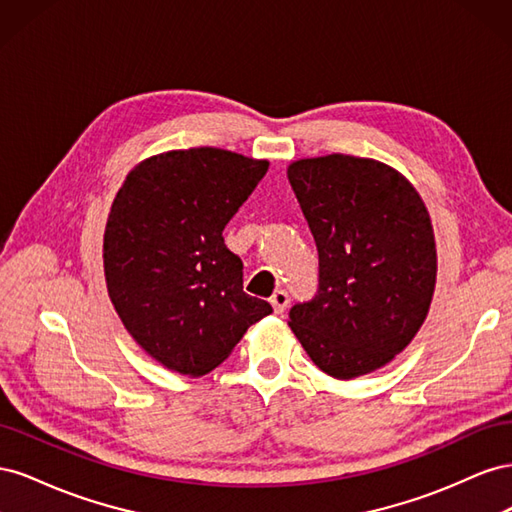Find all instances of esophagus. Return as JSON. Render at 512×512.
Returning <instances> with one entry per match:
<instances>
[{
  "mask_svg": "<svg viewBox=\"0 0 512 512\" xmlns=\"http://www.w3.org/2000/svg\"><path fill=\"white\" fill-rule=\"evenodd\" d=\"M288 303H290V297H288L286 290H275V292H273L271 305H273V309H275V314H284V309L288 307Z\"/></svg>",
  "mask_w": 512,
  "mask_h": 512,
  "instance_id": "esophagus-1",
  "label": "esophagus"
}]
</instances>
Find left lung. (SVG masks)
Masks as SVG:
<instances>
[{"instance_id":"obj_1","label":"left lung","mask_w":512,"mask_h":512,"mask_svg":"<svg viewBox=\"0 0 512 512\" xmlns=\"http://www.w3.org/2000/svg\"><path fill=\"white\" fill-rule=\"evenodd\" d=\"M320 277L290 329L324 374L352 380L404 350L436 288V239L423 198L395 168L331 153L288 166Z\"/></svg>"}]
</instances>
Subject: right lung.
Returning a JSON list of instances; mask_svg holds the SVG:
<instances>
[{
    "instance_id": "add662e5",
    "label": "right lung",
    "mask_w": 512,
    "mask_h": 512,
    "mask_svg": "<svg viewBox=\"0 0 512 512\" xmlns=\"http://www.w3.org/2000/svg\"><path fill=\"white\" fill-rule=\"evenodd\" d=\"M269 168L218 147L158 153L130 170L104 230L108 297L151 359L205 376L273 309L243 292L224 226Z\"/></svg>"
}]
</instances>
